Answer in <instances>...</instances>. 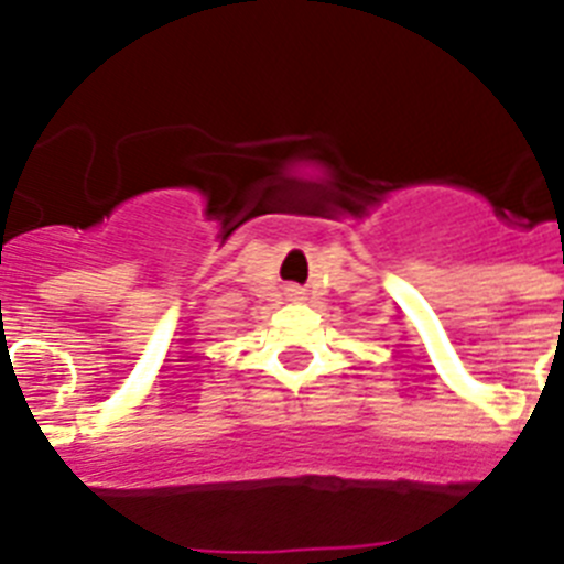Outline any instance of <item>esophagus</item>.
<instances>
[{
    "label": "esophagus",
    "instance_id": "1",
    "mask_svg": "<svg viewBox=\"0 0 564 564\" xmlns=\"http://www.w3.org/2000/svg\"><path fill=\"white\" fill-rule=\"evenodd\" d=\"M291 293H293V296H299V293H302V288H296V285H293V288H291Z\"/></svg>",
    "mask_w": 564,
    "mask_h": 564
}]
</instances>
